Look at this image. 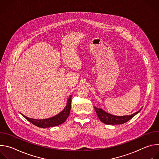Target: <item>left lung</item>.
<instances>
[{
	"label": "left lung",
	"instance_id": "obj_1",
	"mask_svg": "<svg viewBox=\"0 0 159 159\" xmlns=\"http://www.w3.org/2000/svg\"><path fill=\"white\" fill-rule=\"evenodd\" d=\"M94 109L97 113V115L99 117L100 121L102 122L104 124L106 125H120V124H123L129 120H131L133 117H134L136 115H137L138 113L142 110V107L132 115H126V116H115L112 115L109 113L106 112L101 108L96 107V106H94Z\"/></svg>",
	"mask_w": 159,
	"mask_h": 159
}]
</instances>
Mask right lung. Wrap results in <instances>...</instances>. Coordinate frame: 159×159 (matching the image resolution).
Returning <instances> with one entry per match:
<instances>
[{"mask_svg": "<svg viewBox=\"0 0 159 159\" xmlns=\"http://www.w3.org/2000/svg\"><path fill=\"white\" fill-rule=\"evenodd\" d=\"M71 98H72V95H70L69 99H68L65 107L60 113H58V114H57V115L53 117L47 118V119L37 120V119H33V118H28L23 115H22L21 113L20 115L23 117H25L30 123H31L34 125L39 128H50V127H54L56 126H58L63 123L69 116L70 109H71Z\"/></svg>", "mask_w": 159, "mask_h": 159, "instance_id": "add662e5", "label": "right lung"}]
</instances>
